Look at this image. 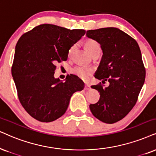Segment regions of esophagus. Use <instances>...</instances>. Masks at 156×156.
Wrapping results in <instances>:
<instances>
[{
    "instance_id": "esophagus-1",
    "label": "esophagus",
    "mask_w": 156,
    "mask_h": 156,
    "mask_svg": "<svg viewBox=\"0 0 156 156\" xmlns=\"http://www.w3.org/2000/svg\"><path fill=\"white\" fill-rule=\"evenodd\" d=\"M84 89L86 90H90V86H89V85H88V84H86V85H85Z\"/></svg>"
}]
</instances>
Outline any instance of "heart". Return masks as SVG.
<instances>
[{
	"instance_id": "obj_1",
	"label": "heart",
	"mask_w": 156,
	"mask_h": 156,
	"mask_svg": "<svg viewBox=\"0 0 156 156\" xmlns=\"http://www.w3.org/2000/svg\"><path fill=\"white\" fill-rule=\"evenodd\" d=\"M85 46L88 51V52L91 55V56L97 52H101V46L99 43L97 41L94 40L92 39H88L85 42ZM77 48V44H73L68 50V57L70 58L73 55L75 50ZM70 73L72 74L75 75L77 77L81 79L84 81H87L89 79L90 77L92 76L94 70L90 68H86L83 66H76L74 68H71Z\"/></svg>"
}]
</instances>
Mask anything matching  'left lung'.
<instances>
[{"label": "left lung", "instance_id": "8db88e82", "mask_svg": "<svg viewBox=\"0 0 156 156\" xmlns=\"http://www.w3.org/2000/svg\"><path fill=\"white\" fill-rule=\"evenodd\" d=\"M86 36L97 41L103 51L95 78L109 82L105 88L101 83L91 86L100 93V98L90 104V112L104 123H115L134 107L145 82L140 50L133 37L117 28L88 30Z\"/></svg>", "mask_w": 156, "mask_h": 156}]
</instances>
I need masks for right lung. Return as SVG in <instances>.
Listing matches in <instances>:
<instances>
[{
    "mask_svg": "<svg viewBox=\"0 0 156 156\" xmlns=\"http://www.w3.org/2000/svg\"><path fill=\"white\" fill-rule=\"evenodd\" d=\"M86 33L53 24H40L20 37L15 48L11 73L19 101L29 115L42 122L66 113L70 97L84 88L78 77L66 81L54 78L55 65L67 60L68 50Z\"/></svg>",
    "mask_w": 156,
    "mask_h": 156,
    "instance_id": "right-lung-1",
    "label": "right lung"
}]
</instances>
